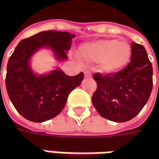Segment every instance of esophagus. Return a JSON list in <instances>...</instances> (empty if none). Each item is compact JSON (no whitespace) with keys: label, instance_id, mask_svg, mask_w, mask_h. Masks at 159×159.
Listing matches in <instances>:
<instances>
[{"label":"esophagus","instance_id":"obj_1","mask_svg":"<svg viewBox=\"0 0 159 159\" xmlns=\"http://www.w3.org/2000/svg\"><path fill=\"white\" fill-rule=\"evenodd\" d=\"M84 75H85V76H86V77H90L92 74H91V71H89V70H86L84 71Z\"/></svg>","mask_w":159,"mask_h":159}]
</instances>
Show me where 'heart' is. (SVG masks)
Listing matches in <instances>:
<instances>
[{
	"label": "heart",
	"mask_w": 159,
	"mask_h": 159,
	"mask_svg": "<svg viewBox=\"0 0 159 159\" xmlns=\"http://www.w3.org/2000/svg\"><path fill=\"white\" fill-rule=\"evenodd\" d=\"M80 53L89 61L100 63L104 72L114 73L129 62L132 50L127 42L103 39L83 44L80 48Z\"/></svg>",
	"instance_id": "1"
}]
</instances>
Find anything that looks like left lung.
Returning a JSON list of instances; mask_svg holds the SVG:
<instances>
[{
  "label": "left lung",
  "instance_id": "obj_1",
  "mask_svg": "<svg viewBox=\"0 0 159 159\" xmlns=\"http://www.w3.org/2000/svg\"><path fill=\"white\" fill-rule=\"evenodd\" d=\"M131 61L119 71L93 76L97 89L93 107L106 119L123 123L135 117L149 100L152 89V66L143 46L131 43Z\"/></svg>",
  "mask_w": 159,
  "mask_h": 159
}]
</instances>
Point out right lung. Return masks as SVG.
<instances>
[{
    "mask_svg": "<svg viewBox=\"0 0 159 159\" xmlns=\"http://www.w3.org/2000/svg\"><path fill=\"white\" fill-rule=\"evenodd\" d=\"M75 35L56 30L42 31L22 40L9 58L6 87L13 107L22 117L42 123L59 115L70 93L83 79V72L70 76L57 68L47 75L36 76L29 61L33 53L43 47L52 49L58 59H66Z\"/></svg>",
    "mask_w": 159,
    "mask_h": 159,
    "instance_id": "1",
    "label": "right lung"
}]
</instances>
